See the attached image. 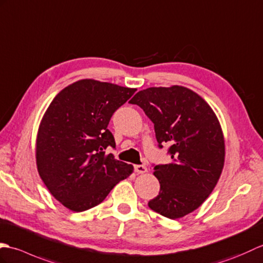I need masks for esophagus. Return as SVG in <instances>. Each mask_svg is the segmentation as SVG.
Listing matches in <instances>:
<instances>
[{
    "label": "esophagus",
    "instance_id": "obj_1",
    "mask_svg": "<svg viewBox=\"0 0 263 263\" xmlns=\"http://www.w3.org/2000/svg\"><path fill=\"white\" fill-rule=\"evenodd\" d=\"M134 171H135L136 173H145L147 171V168L145 165H142V164H136L134 165Z\"/></svg>",
    "mask_w": 263,
    "mask_h": 263
}]
</instances>
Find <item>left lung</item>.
<instances>
[{
    "label": "left lung",
    "mask_w": 263,
    "mask_h": 263,
    "mask_svg": "<svg viewBox=\"0 0 263 263\" xmlns=\"http://www.w3.org/2000/svg\"><path fill=\"white\" fill-rule=\"evenodd\" d=\"M132 104L154 124L159 148L168 144L170 164H153L160 192L148 207L177 219L201 206L212 194L224 166V137L217 117L202 98L186 87H148Z\"/></svg>",
    "instance_id": "left-lung-1"
}]
</instances>
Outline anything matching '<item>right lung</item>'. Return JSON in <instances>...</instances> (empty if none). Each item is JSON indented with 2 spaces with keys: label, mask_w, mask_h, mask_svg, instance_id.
<instances>
[{
  "label": "right lung",
  "mask_w": 263,
  "mask_h": 263,
  "mask_svg": "<svg viewBox=\"0 0 263 263\" xmlns=\"http://www.w3.org/2000/svg\"><path fill=\"white\" fill-rule=\"evenodd\" d=\"M135 91L81 80L49 104L38 130L37 167L50 194L66 208L79 213L99 205L130 176L133 165L106 149L116 148L109 121Z\"/></svg>",
  "instance_id": "obj_1"
}]
</instances>
